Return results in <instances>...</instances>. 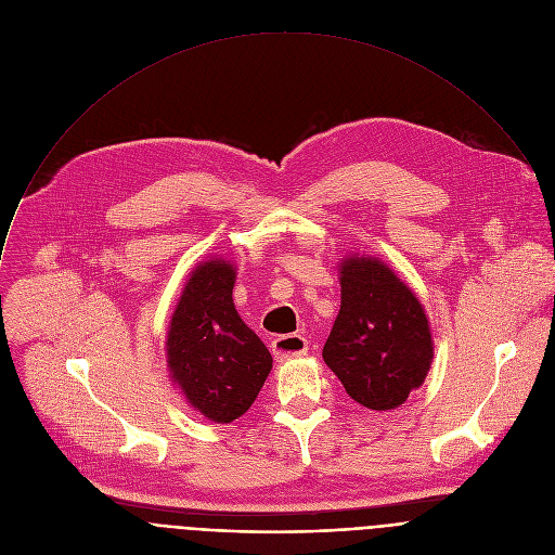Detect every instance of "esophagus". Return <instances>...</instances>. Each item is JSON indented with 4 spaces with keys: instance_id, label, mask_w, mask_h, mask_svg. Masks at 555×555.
<instances>
[{
    "instance_id": "1",
    "label": "esophagus",
    "mask_w": 555,
    "mask_h": 555,
    "mask_svg": "<svg viewBox=\"0 0 555 555\" xmlns=\"http://www.w3.org/2000/svg\"><path fill=\"white\" fill-rule=\"evenodd\" d=\"M272 353L276 360H289L307 353V340L300 334H285L272 340Z\"/></svg>"
}]
</instances>
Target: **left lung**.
I'll list each match as a JSON object with an SVG mask.
<instances>
[{
    "label": "left lung",
    "instance_id": "obj_1",
    "mask_svg": "<svg viewBox=\"0 0 555 555\" xmlns=\"http://www.w3.org/2000/svg\"><path fill=\"white\" fill-rule=\"evenodd\" d=\"M323 358L351 400L371 411L398 409L433 362L426 311L411 287L371 257L340 263V311Z\"/></svg>",
    "mask_w": 555,
    "mask_h": 555
}]
</instances>
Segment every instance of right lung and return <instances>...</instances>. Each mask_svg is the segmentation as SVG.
Returning a JSON list of instances; mask_svg holds the SVG:
<instances>
[{"mask_svg": "<svg viewBox=\"0 0 555 555\" xmlns=\"http://www.w3.org/2000/svg\"><path fill=\"white\" fill-rule=\"evenodd\" d=\"M234 268L223 259L199 263L180 296L167 336V362L186 402L217 424L242 417L272 369L261 338L232 302Z\"/></svg>", "mask_w": 555, "mask_h": 555, "instance_id": "obj_1", "label": "right lung"}]
</instances>
